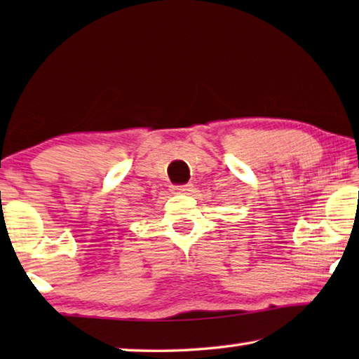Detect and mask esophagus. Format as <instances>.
<instances>
[{"instance_id": "esophagus-1", "label": "esophagus", "mask_w": 359, "mask_h": 359, "mask_svg": "<svg viewBox=\"0 0 359 359\" xmlns=\"http://www.w3.org/2000/svg\"><path fill=\"white\" fill-rule=\"evenodd\" d=\"M191 184H185V185H174L172 187V191H175V193H187V191H190L191 190Z\"/></svg>"}]
</instances>
